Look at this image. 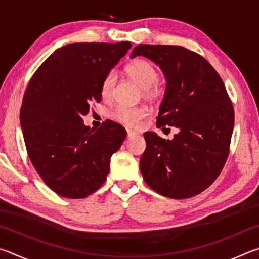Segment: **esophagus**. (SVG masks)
<instances>
[{
    "instance_id": "obj_1",
    "label": "esophagus",
    "mask_w": 259,
    "mask_h": 259,
    "mask_svg": "<svg viewBox=\"0 0 259 259\" xmlns=\"http://www.w3.org/2000/svg\"><path fill=\"white\" fill-rule=\"evenodd\" d=\"M138 134L135 133V131L133 130H126V136H128V138H133V137H136Z\"/></svg>"
}]
</instances>
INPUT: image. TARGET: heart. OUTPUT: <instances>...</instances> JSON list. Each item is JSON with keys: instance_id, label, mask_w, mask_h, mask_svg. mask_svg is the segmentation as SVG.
<instances>
[{"instance_id": "heart-1", "label": "heart", "mask_w": 259, "mask_h": 259, "mask_svg": "<svg viewBox=\"0 0 259 259\" xmlns=\"http://www.w3.org/2000/svg\"><path fill=\"white\" fill-rule=\"evenodd\" d=\"M124 72L131 81H134L140 89H142V96L144 99L151 103H155L163 95L164 90L159 83V73L154 65L146 59H135L126 65ZM115 76L114 73H108L104 77L100 87V94L102 97L107 99L112 94ZM147 116V111L144 107H129L119 105L111 112V117L119 123L123 124L129 128L138 126L145 117Z\"/></svg>"}]
</instances>
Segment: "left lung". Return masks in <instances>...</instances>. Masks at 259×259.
Segmentation results:
<instances>
[{"instance_id":"obj_1","label":"left lung","mask_w":259,"mask_h":259,"mask_svg":"<svg viewBox=\"0 0 259 259\" xmlns=\"http://www.w3.org/2000/svg\"><path fill=\"white\" fill-rule=\"evenodd\" d=\"M159 65L166 84L157 128L176 126L172 140L148 131L140 171L153 191L171 199L199 194L216 181L230 153L234 109L224 82L202 56L179 46L139 45Z\"/></svg>"}]
</instances>
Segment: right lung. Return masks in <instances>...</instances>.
I'll return each instance as SVG.
<instances>
[{
	"label": "right lung",
	"instance_id": "add662e5",
	"mask_svg": "<svg viewBox=\"0 0 259 259\" xmlns=\"http://www.w3.org/2000/svg\"><path fill=\"white\" fill-rule=\"evenodd\" d=\"M130 48V42L71 43L30 78L20 109L26 150L43 182L60 196L85 198L106 181L126 131L109 120L90 129L82 117L90 103L100 102L104 77Z\"/></svg>",
	"mask_w": 259,
	"mask_h": 259
}]
</instances>
